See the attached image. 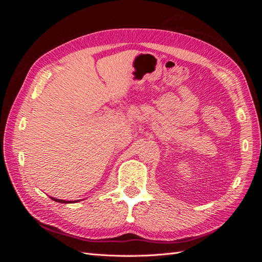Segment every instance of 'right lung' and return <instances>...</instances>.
Returning <instances> with one entry per match:
<instances>
[{
    "label": "right lung",
    "mask_w": 262,
    "mask_h": 262,
    "mask_svg": "<svg viewBox=\"0 0 262 262\" xmlns=\"http://www.w3.org/2000/svg\"><path fill=\"white\" fill-rule=\"evenodd\" d=\"M51 199L55 202H60V203H72V202H74V201H66V200H61V199H55V198H51Z\"/></svg>",
    "instance_id": "1"
}]
</instances>
